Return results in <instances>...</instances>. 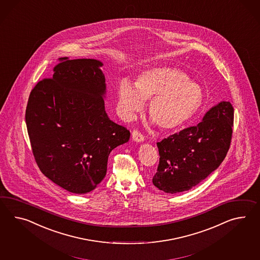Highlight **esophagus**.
I'll return each mask as SVG.
<instances>
[{
    "instance_id": "obj_1",
    "label": "esophagus",
    "mask_w": 260,
    "mask_h": 260,
    "mask_svg": "<svg viewBox=\"0 0 260 260\" xmlns=\"http://www.w3.org/2000/svg\"><path fill=\"white\" fill-rule=\"evenodd\" d=\"M132 135H133V140L134 142L141 143V142H144V140H145V137L138 131H133Z\"/></svg>"
}]
</instances>
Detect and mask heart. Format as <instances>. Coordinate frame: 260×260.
Segmentation results:
<instances>
[{"label": "heart", "instance_id": "heart-1", "mask_svg": "<svg viewBox=\"0 0 260 260\" xmlns=\"http://www.w3.org/2000/svg\"><path fill=\"white\" fill-rule=\"evenodd\" d=\"M147 112L158 127L172 131L197 114L204 100L203 89L184 71L171 67H155L139 73L134 83L122 80L117 88V110L133 118L148 101Z\"/></svg>", "mask_w": 260, "mask_h": 260}]
</instances>
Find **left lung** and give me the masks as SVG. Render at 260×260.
<instances>
[{
  "label": "left lung",
  "mask_w": 260,
  "mask_h": 260,
  "mask_svg": "<svg viewBox=\"0 0 260 260\" xmlns=\"http://www.w3.org/2000/svg\"><path fill=\"white\" fill-rule=\"evenodd\" d=\"M234 120L229 102L210 108L197 126L157 143L159 162L154 186L167 193L189 190L220 166L228 154Z\"/></svg>",
  "instance_id": "8db88e82"
}]
</instances>
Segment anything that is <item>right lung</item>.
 I'll return each instance as SVG.
<instances>
[{
  "label": "right lung",
  "instance_id": "1",
  "mask_svg": "<svg viewBox=\"0 0 260 260\" xmlns=\"http://www.w3.org/2000/svg\"><path fill=\"white\" fill-rule=\"evenodd\" d=\"M32 89L26 108L32 154L46 177L64 190L83 194L106 176L108 157L131 133L108 116L103 63L64 57Z\"/></svg>",
  "mask_w": 260,
  "mask_h": 260
}]
</instances>
